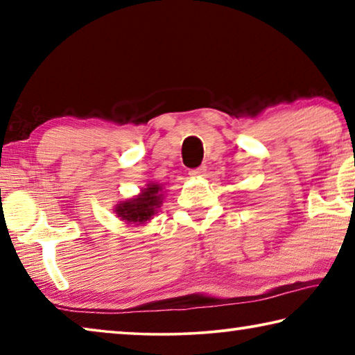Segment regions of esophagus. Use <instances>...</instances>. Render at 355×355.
I'll use <instances>...</instances> for the list:
<instances>
[{"mask_svg":"<svg viewBox=\"0 0 355 355\" xmlns=\"http://www.w3.org/2000/svg\"><path fill=\"white\" fill-rule=\"evenodd\" d=\"M205 173H207L205 166H200V167H197V169L189 171V175H192V177H205Z\"/></svg>","mask_w":355,"mask_h":355,"instance_id":"34e87169","label":"esophagus"}]
</instances>
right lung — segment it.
<instances>
[{
  "instance_id": "obj_1",
  "label": "right lung",
  "mask_w": 355,
  "mask_h": 355,
  "mask_svg": "<svg viewBox=\"0 0 355 355\" xmlns=\"http://www.w3.org/2000/svg\"><path fill=\"white\" fill-rule=\"evenodd\" d=\"M163 186L150 182L137 196L116 203L114 213L127 224L144 225L153 219V216L158 213V209L163 205Z\"/></svg>"
}]
</instances>
